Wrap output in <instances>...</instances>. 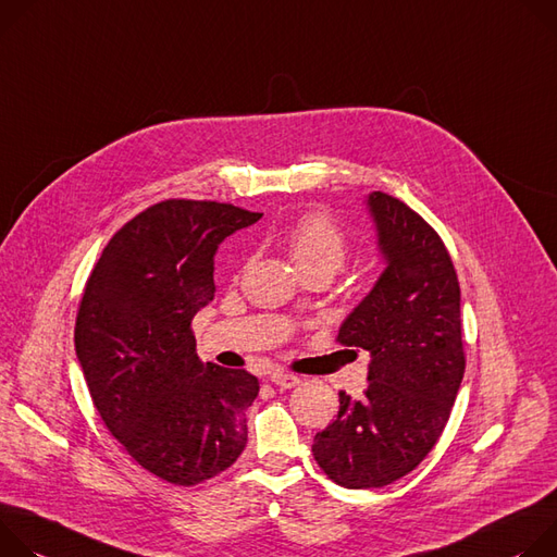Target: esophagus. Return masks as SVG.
Masks as SVG:
<instances>
[{"label":"esophagus","instance_id":"1","mask_svg":"<svg viewBox=\"0 0 557 557\" xmlns=\"http://www.w3.org/2000/svg\"><path fill=\"white\" fill-rule=\"evenodd\" d=\"M270 381L281 389H292L300 383V379L296 374H289V372H285V369H274V372L270 374Z\"/></svg>","mask_w":557,"mask_h":557}]
</instances>
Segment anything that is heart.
I'll list each match as a JSON object with an SVG mask.
<instances>
[{
  "instance_id": "obj_1",
  "label": "heart",
  "mask_w": 557,
  "mask_h": 557,
  "mask_svg": "<svg viewBox=\"0 0 557 557\" xmlns=\"http://www.w3.org/2000/svg\"><path fill=\"white\" fill-rule=\"evenodd\" d=\"M285 245L300 272L321 270L332 276L347 263L351 252L349 236L321 210L300 214L287 230Z\"/></svg>"
}]
</instances>
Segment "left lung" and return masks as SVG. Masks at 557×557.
I'll list each match as a JSON object with an SVG mask.
<instances>
[{
  "mask_svg": "<svg viewBox=\"0 0 557 557\" xmlns=\"http://www.w3.org/2000/svg\"><path fill=\"white\" fill-rule=\"evenodd\" d=\"M367 206L387 268L336 341L372 354L369 385L360 400L338 392V416L312 445L325 475L347 488L392 484L426 458L467 362L458 274L441 234L387 193Z\"/></svg>",
  "mask_w": 557,
  "mask_h": 557,
  "instance_id": "8db88e82",
  "label": "left lung"
}]
</instances>
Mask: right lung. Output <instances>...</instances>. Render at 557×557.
<instances>
[{
    "label": "right lung",
    "instance_id": "1",
    "mask_svg": "<svg viewBox=\"0 0 557 557\" xmlns=\"http://www.w3.org/2000/svg\"><path fill=\"white\" fill-rule=\"evenodd\" d=\"M261 212L165 199L123 225L95 263L75 323L92 405L110 434L157 478L195 486L236 462L259 381L203 364L195 314L216 292L214 255Z\"/></svg>",
    "mask_w": 557,
    "mask_h": 557
}]
</instances>
